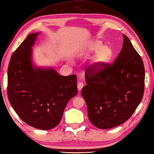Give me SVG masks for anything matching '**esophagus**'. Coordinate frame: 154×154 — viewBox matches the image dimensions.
Masks as SVG:
<instances>
[{
    "mask_svg": "<svg viewBox=\"0 0 154 154\" xmlns=\"http://www.w3.org/2000/svg\"><path fill=\"white\" fill-rule=\"evenodd\" d=\"M78 91H81L82 90V89L83 88V87L84 86V85H83V83H82V82H80V83H79L78 84Z\"/></svg>",
    "mask_w": 154,
    "mask_h": 154,
    "instance_id": "esophagus-1",
    "label": "esophagus"
}]
</instances>
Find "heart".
I'll return each mask as SVG.
<instances>
[{"mask_svg":"<svg viewBox=\"0 0 154 154\" xmlns=\"http://www.w3.org/2000/svg\"><path fill=\"white\" fill-rule=\"evenodd\" d=\"M94 54L88 64V68L93 72L103 70L109 63L113 57V50L110 45L103 42L99 39H93L86 45L85 49L79 51V55Z\"/></svg>","mask_w":154,"mask_h":154,"instance_id":"heart-1","label":"heart"}]
</instances>
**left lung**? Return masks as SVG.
Instances as JSON below:
<instances>
[{
  "instance_id": "8db88e82",
  "label": "left lung",
  "mask_w": 154,
  "mask_h": 154,
  "mask_svg": "<svg viewBox=\"0 0 154 154\" xmlns=\"http://www.w3.org/2000/svg\"><path fill=\"white\" fill-rule=\"evenodd\" d=\"M117 59L100 72L85 75L82 94L91 123L100 129L121 125L130 119L142 100L145 69L141 57L127 35Z\"/></svg>"
}]
</instances>
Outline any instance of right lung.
Returning a JSON list of instances; mask_svg holds the SVG:
<instances>
[{"label":"right lung","instance_id":"1","mask_svg":"<svg viewBox=\"0 0 154 154\" xmlns=\"http://www.w3.org/2000/svg\"><path fill=\"white\" fill-rule=\"evenodd\" d=\"M39 32L27 35L12 54L8 67L7 94L20 118L32 127L46 130L60 123L68 102L78 93L75 75H60L52 67L33 61L32 47Z\"/></svg>","mask_w":154,"mask_h":154}]
</instances>
